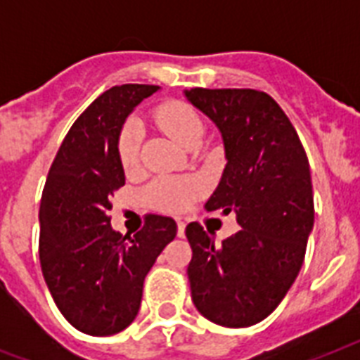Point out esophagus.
<instances>
[{
    "mask_svg": "<svg viewBox=\"0 0 360 360\" xmlns=\"http://www.w3.org/2000/svg\"><path fill=\"white\" fill-rule=\"evenodd\" d=\"M177 236L183 237L185 236V222L181 219H177Z\"/></svg>",
    "mask_w": 360,
    "mask_h": 360,
    "instance_id": "obj_1",
    "label": "esophagus"
}]
</instances>
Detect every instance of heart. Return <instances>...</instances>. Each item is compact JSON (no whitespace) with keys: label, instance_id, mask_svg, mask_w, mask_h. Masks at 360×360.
Here are the masks:
<instances>
[{"label":"heart","instance_id":"obj_1","mask_svg":"<svg viewBox=\"0 0 360 360\" xmlns=\"http://www.w3.org/2000/svg\"><path fill=\"white\" fill-rule=\"evenodd\" d=\"M157 121L183 147H196L202 140L203 123L191 104L172 101L157 110ZM140 127L134 121L123 124L117 138V157L124 172L138 166ZM202 181L196 177H158L146 186V200L153 209L164 213H181L202 194Z\"/></svg>","mask_w":360,"mask_h":360}]
</instances>
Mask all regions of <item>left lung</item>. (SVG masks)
<instances>
[{
    "label": "left lung",
    "mask_w": 360,
    "mask_h": 360,
    "mask_svg": "<svg viewBox=\"0 0 360 360\" xmlns=\"http://www.w3.org/2000/svg\"><path fill=\"white\" fill-rule=\"evenodd\" d=\"M186 98L222 132L226 168L207 211H236L240 230L222 243L186 226L192 301L222 327H250L284 299L301 271L314 226L310 164L297 130L257 89L192 87Z\"/></svg>",
    "instance_id": "obj_1"
}]
</instances>
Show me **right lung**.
<instances>
[{
  "instance_id": "obj_1",
  "label": "right lung",
  "mask_w": 360,
  "mask_h": 360,
  "mask_svg": "<svg viewBox=\"0 0 360 360\" xmlns=\"http://www.w3.org/2000/svg\"><path fill=\"white\" fill-rule=\"evenodd\" d=\"M151 84L114 86L75 121L41 198L39 257L56 307L75 329L110 336L138 316L143 280L177 233L169 217L146 214L134 236L112 230V198L124 185L117 138Z\"/></svg>"
}]
</instances>
